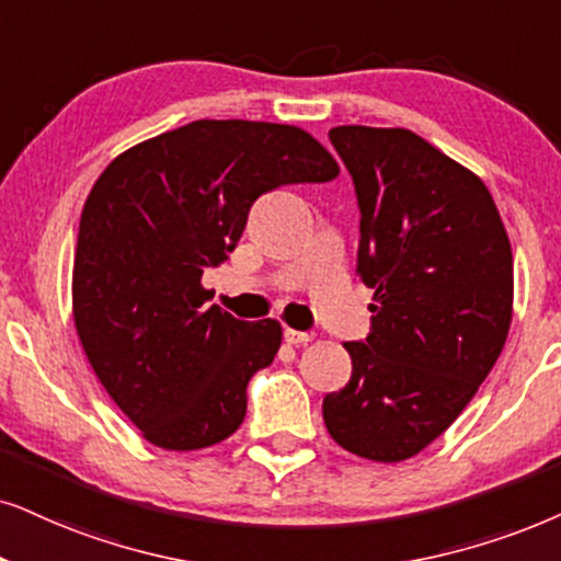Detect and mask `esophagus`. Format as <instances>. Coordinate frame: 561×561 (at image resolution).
<instances>
[{"mask_svg":"<svg viewBox=\"0 0 561 561\" xmlns=\"http://www.w3.org/2000/svg\"><path fill=\"white\" fill-rule=\"evenodd\" d=\"M313 336H316L313 331H297V329H285V339H287V344H295V346H300V344H308V342H313Z\"/></svg>","mask_w":561,"mask_h":561,"instance_id":"obj_1","label":"esophagus"}]
</instances>
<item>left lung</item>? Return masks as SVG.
<instances>
[{
    "label": "left lung",
    "mask_w": 561,
    "mask_h": 561,
    "mask_svg": "<svg viewBox=\"0 0 561 561\" xmlns=\"http://www.w3.org/2000/svg\"><path fill=\"white\" fill-rule=\"evenodd\" d=\"M359 204L357 274L370 333L323 399L344 450L399 463L427 448L497 363L513 321V251L479 175L409 129L336 126Z\"/></svg>",
    "instance_id": "8db88e82"
}]
</instances>
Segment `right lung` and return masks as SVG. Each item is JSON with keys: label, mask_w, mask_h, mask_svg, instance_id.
<instances>
[{"label": "right lung", "mask_w": 561, "mask_h": 561, "mask_svg": "<svg viewBox=\"0 0 561 561\" xmlns=\"http://www.w3.org/2000/svg\"><path fill=\"white\" fill-rule=\"evenodd\" d=\"M336 160L308 131L266 122H191L118 154L84 202L72 308L98 380L145 439L198 450L245 416L253 373L274 363L282 325L209 302L248 211L287 183H325Z\"/></svg>", "instance_id": "obj_1"}]
</instances>
